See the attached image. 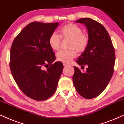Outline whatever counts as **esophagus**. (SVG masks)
<instances>
[{
    "label": "esophagus",
    "instance_id": "1",
    "mask_svg": "<svg viewBox=\"0 0 124 124\" xmlns=\"http://www.w3.org/2000/svg\"><path fill=\"white\" fill-rule=\"evenodd\" d=\"M68 65H69L68 64L65 63H63V66H68Z\"/></svg>",
    "mask_w": 124,
    "mask_h": 124
}]
</instances>
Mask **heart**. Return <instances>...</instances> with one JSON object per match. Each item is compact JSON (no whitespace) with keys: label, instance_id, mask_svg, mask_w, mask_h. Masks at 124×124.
<instances>
[{"label":"heart","instance_id":"b5f03b06","mask_svg":"<svg viewBox=\"0 0 124 124\" xmlns=\"http://www.w3.org/2000/svg\"><path fill=\"white\" fill-rule=\"evenodd\" d=\"M60 37L53 33L48 38V44L53 50L58 51L61 47V39L69 40L67 50L60 51L57 54V59L59 62L68 63L76 57L77 52L82 53L86 50L89 43V38L87 34L78 25L68 23L61 28Z\"/></svg>","mask_w":124,"mask_h":124}]
</instances>
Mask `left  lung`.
Masks as SVG:
<instances>
[{"instance_id":"1","label":"left lung","mask_w":124,"mask_h":124,"mask_svg":"<svg viewBox=\"0 0 124 124\" xmlns=\"http://www.w3.org/2000/svg\"><path fill=\"white\" fill-rule=\"evenodd\" d=\"M83 23L88 31L89 43L85 51L76 62L86 66L85 72L74 66V85L77 92L85 98L98 96L112 78L115 63V51L110 36L103 25L92 19L85 18L77 20Z\"/></svg>"}]
</instances>
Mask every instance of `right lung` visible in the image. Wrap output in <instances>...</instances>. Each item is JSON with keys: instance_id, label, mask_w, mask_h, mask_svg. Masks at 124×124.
<instances>
[{"instance_id": "right-lung-1", "label": "right lung", "mask_w": 124, "mask_h": 124, "mask_svg": "<svg viewBox=\"0 0 124 124\" xmlns=\"http://www.w3.org/2000/svg\"><path fill=\"white\" fill-rule=\"evenodd\" d=\"M58 24L29 23L15 38L11 47L10 67L14 80L25 95L37 101L52 96L63 70L62 63H52L55 56L48 44Z\"/></svg>"}]
</instances>
